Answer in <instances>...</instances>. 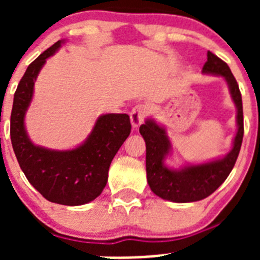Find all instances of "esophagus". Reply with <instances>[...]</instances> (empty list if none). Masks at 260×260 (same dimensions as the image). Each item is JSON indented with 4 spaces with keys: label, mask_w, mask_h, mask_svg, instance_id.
<instances>
[{
    "label": "esophagus",
    "mask_w": 260,
    "mask_h": 260,
    "mask_svg": "<svg viewBox=\"0 0 260 260\" xmlns=\"http://www.w3.org/2000/svg\"><path fill=\"white\" fill-rule=\"evenodd\" d=\"M147 114V108L143 104H138L130 112V119H132L133 127H139L143 123Z\"/></svg>",
    "instance_id": "obj_1"
}]
</instances>
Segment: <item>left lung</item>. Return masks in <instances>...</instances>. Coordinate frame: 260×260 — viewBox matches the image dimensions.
<instances>
[{"label": "left lung", "instance_id": "1", "mask_svg": "<svg viewBox=\"0 0 260 260\" xmlns=\"http://www.w3.org/2000/svg\"><path fill=\"white\" fill-rule=\"evenodd\" d=\"M202 71L204 74L220 75L226 80L231 96L237 108V133L231 152L210 162L172 169L165 165V158L172 150L165 128L157 125L152 118H147L146 122L139 127V133L146 142L148 185L157 197L176 203L202 201L212 194L232 172L242 144L243 110L237 80L232 74L229 66L210 50L207 53V62L204 63Z\"/></svg>", "mask_w": 260, "mask_h": 260}]
</instances>
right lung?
<instances>
[{
    "instance_id": "obj_1",
    "label": "right lung",
    "mask_w": 260,
    "mask_h": 260,
    "mask_svg": "<svg viewBox=\"0 0 260 260\" xmlns=\"http://www.w3.org/2000/svg\"><path fill=\"white\" fill-rule=\"evenodd\" d=\"M62 43L57 41L41 53L20 79L11 109L10 138L20 169L47 201L82 206L98 198L104 190L110 162L130 135L132 123L125 113L103 114L86 142L74 150H49L32 143L24 127V116L41 68Z\"/></svg>"
}]
</instances>
